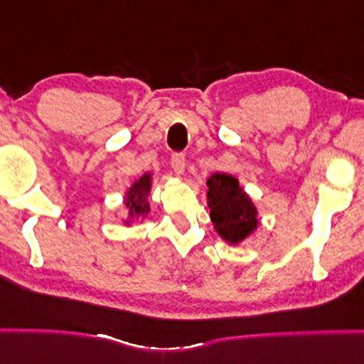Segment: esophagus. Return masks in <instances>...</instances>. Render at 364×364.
<instances>
[{"mask_svg": "<svg viewBox=\"0 0 364 364\" xmlns=\"http://www.w3.org/2000/svg\"><path fill=\"white\" fill-rule=\"evenodd\" d=\"M171 166H173L174 173H176V174H183V171H185V166H186V157H185V154L174 152L173 156H171Z\"/></svg>", "mask_w": 364, "mask_h": 364, "instance_id": "obj_1", "label": "esophagus"}]
</instances>
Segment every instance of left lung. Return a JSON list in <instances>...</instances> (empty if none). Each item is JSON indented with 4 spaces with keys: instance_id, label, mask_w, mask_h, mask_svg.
<instances>
[{
    "instance_id": "obj_1",
    "label": "left lung",
    "mask_w": 364,
    "mask_h": 364,
    "mask_svg": "<svg viewBox=\"0 0 364 364\" xmlns=\"http://www.w3.org/2000/svg\"><path fill=\"white\" fill-rule=\"evenodd\" d=\"M208 207L217 232L229 243H237L257 229V210L235 176L215 173L207 181Z\"/></svg>"
}]
</instances>
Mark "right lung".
<instances>
[{
    "label": "right lung",
    "instance_id": "1",
    "mask_svg": "<svg viewBox=\"0 0 364 364\" xmlns=\"http://www.w3.org/2000/svg\"><path fill=\"white\" fill-rule=\"evenodd\" d=\"M150 191V174H144L139 181L129 188L124 205L129 208L132 217H144L149 214L147 195Z\"/></svg>",
    "mask_w": 364,
    "mask_h": 364
}]
</instances>
